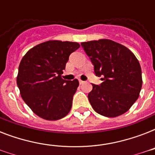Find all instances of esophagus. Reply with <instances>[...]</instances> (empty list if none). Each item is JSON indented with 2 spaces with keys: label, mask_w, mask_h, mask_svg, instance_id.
Listing matches in <instances>:
<instances>
[{
  "label": "esophagus",
  "mask_w": 155,
  "mask_h": 155,
  "mask_svg": "<svg viewBox=\"0 0 155 155\" xmlns=\"http://www.w3.org/2000/svg\"><path fill=\"white\" fill-rule=\"evenodd\" d=\"M84 83V81H83V80H80V84H83Z\"/></svg>",
  "instance_id": "esophagus-1"
}]
</instances>
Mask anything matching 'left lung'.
Returning <instances> with one entry per match:
<instances>
[{"label": "left lung", "mask_w": 155, "mask_h": 155, "mask_svg": "<svg viewBox=\"0 0 155 155\" xmlns=\"http://www.w3.org/2000/svg\"><path fill=\"white\" fill-rule=\"evenodd\" d=\"M94 65L101 85L92 84L88 93L91 105L97 113L116 117L126 113L139 97L142 89V69L130 50L110 39L81 42Z\"/></svg>", "instance_id": "obj_1"}]
</instances>
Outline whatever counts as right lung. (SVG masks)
Wrapping results in <instances>:
<instances>
[{"instance_id":"1","label":"right lung","mask_w":155,"mask_h":155,"mask_svg":"<svg viewBox=\"0 0 155 155\" xmlns=\"http://www.w3.org/2000/svg\"><path fill=\"white\" fill-rule=\"evenodd\" d=\"M78 42L50 40L29 50L21 60L17 84L33 113L47 120L64 117L70 112L77 79L63 80V71Z\"/></svg>"}]
</instances>
